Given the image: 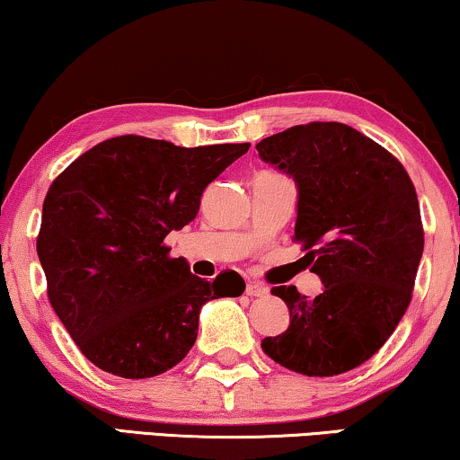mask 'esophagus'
<instances>
[{"label":"esophagus","mask_w":460,"mask_h":460,"mask_svg":"<svg viewBox=\"0 0 460 460\" xmlns=\"http://www.w3.org/2000/svg\"><path fill=\"white\" fill-rule=\"evenodd\" d=\"M245 294L250 297H262L269 294V288L262 286V283H256V281H250L248 288H245Z\"/></svg>","instance_id":"34e87169"}]
</instances>
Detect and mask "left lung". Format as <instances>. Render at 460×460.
<instances>
[{"label": "left lung", "mask_w": 460, "mask_h": 460, "mask_svg": "<svg viewBox=\"0 0 460 460\" xmlns=\"http://www.w3.org/2000/svg\"><path fill=\"white\" fill-rule=\"evenodd\" d=\"M258 156L294 179L296 239L323 292L308 300L279 286L289 327L262 340L267 357L308 377L368 360L398 327L423 256L415 185L385 147L341 122H308L256 144Z\"/></svg>", "instance_id": "1"}]
</instances>
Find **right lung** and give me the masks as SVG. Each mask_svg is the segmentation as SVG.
Masks as SVG:
<instances>
[{"label": "right lung", "mask_w": 460, "mask_h": 460, "mask_svg": "<svg viewBox=\"0 0 460 460\" xmlns=\"http://www.w3.org/2000/svg\"><path fill=\"white\" fill-rule=\"evenodd\" d=\"M248 150L120 135L51 183L39 262L56 314L102 371L125 379L168 371L196 344L204 304L243 294L235 270L212 283L191 275L185 258L168 256L164 237L196 218L206 187Z\"/></svg>", "instance_id": "right-lung-1"}]
</instances>
